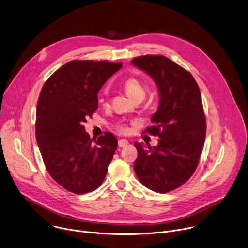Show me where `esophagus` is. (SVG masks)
<instances>
[{
    "label": "esophagus",
    "mask_w": 248,
    "mask_h": 248,
    "mask_svg": "<svg viewBox=\"0 0 248 248\" xmlns=\"http://www.w3.org/2000/svg\"><path fill=\"white\" fill-rule=\"evenodd\" d=\"M128 144H129V141H128L127 140H125V139H120V140H118V145H119L120 147L127 146Z\"/></svg>",
    "instance_id": "obj_1"
}]
</instances>
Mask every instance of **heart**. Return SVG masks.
Here are the masks:
<instances>
[{"instance_id":"b5f03b06","label":"heart","mask_w":248,"mask_h":248,"mask_svg":"<svg viewBox=\"0 0 248 248\" xmlns=\"http://www.w3.org/2000/svg\"><path fill=\"white\" fill-rule=\"evenodd\" d=\"M124 89L126 93L129 94V96H131L134 101H142L143 97L145 96V90L142 84L135 77H129L124 82ZM116 129L123 134L129 132L128 126L123 122H119L116 125Z\"/></svg>"}]
</instances>
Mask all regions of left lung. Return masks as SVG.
Instances as JSON below:
<instances>
[{"instance_id":"left-lung-1","label":"left lung","mask_w":248,"mask_h":248,"mask_svg":"<svg viewBox=\"0 0 248 248\" xmlns=\"http://www.w3.org/2000/svg\"><path fill=\"white\" fill-rule=\"evenodd\" d=\"M132 63L154 79L159 93L153 125L143 131L158 136V144L135 142L134 170L143 186L165 193L184 185L199 165L206 135L201 91L188 71L164 56H141Z\"/></svg>"}]
</instances>
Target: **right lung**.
Masks as SVG:
<instances>
[{"mask_svg":"<svg viewBox=\"0 0 248 248\" xmlns=\"http://www.w3.org/2000/svg\"><path fill=\"white\" fill-rule=\"evenodd\" d=\"M121 66V62L107 61H72L41 90L36 108L37 143L48 174L68 191L91 192L106 178L117 139L109 132L91 139L83 124L97 109L98 91Z\"/></svg>","mask_w":248,"mask_h":248,"instance_id":"right-lung-1","label":"right lung"}]
</instances>
